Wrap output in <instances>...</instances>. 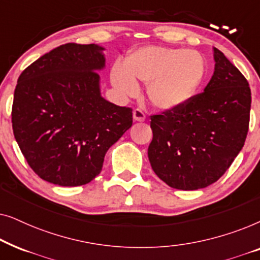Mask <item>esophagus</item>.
<instances>
[{
  "instance_id": "obj_1",
  "label": "esophagus",
  "mask_w": 260,
  "mask_h": 260,
  "mask_svg": "<svg viewBox=\"0 0 260 260\" xmlns=\"http://www.w3.org/2000/svg\"><path fill=\"white\" fill-rule=\"evenodd\" d=\"M134 119L137 120V122H143V120L145 119V113L143 112V110L135 109L134 110Z\"/></svg>"
}]
</instances>
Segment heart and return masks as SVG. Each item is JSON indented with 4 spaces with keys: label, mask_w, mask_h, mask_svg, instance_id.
Instances as JSON below:
<instances>
[{
    "label": "heart",
    "mask_w": 260,
    "mask_h": 260,
    "mask_svg": "<svg viewBox=\"0 0 260 260\" xmlns=\"http://www.w3.org/2000/svg\"><path fill=\"white\" fill-rule=\"evenodd\" d=\"M206 63L200 53L166 47L141 48L133 53L126 67L116 63L111 79L124 94L137 93V80L149 84L148 94L161 110H176L195 94L204 80Z\"/></svg>",
    "instance_id": "b5f03b06"
}]
</instances>
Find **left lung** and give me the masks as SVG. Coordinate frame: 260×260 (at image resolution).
Masks as SVG:
<instances>
[{
	"mask_svg": "<svg viewBox=\"0 0 260 260\" xmlns=\"http://www.w3.org/2000/svg\"><path fill=\"white\" fill-rule=\"evenodd\" d=\"M215 69L205 91L176 110L150 116L148 157L169 187L200 189L230 168L248 133L251 90L239 70L214 47Z\"/></svg>",
	"mask_w": 260,
	"mask_h": 260,
	"instance_id": "8db88e82",
	"label": "left lung"
}]
</instances>
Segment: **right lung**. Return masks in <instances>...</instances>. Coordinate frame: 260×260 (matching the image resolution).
<instances>
[{"instance_id": "1", "label": "right lung", "mask_w": 260, "mask_h": 260, "mask_svg": "<svg viewBox=\"0 0 260 260\" xmlns=\"http://www.w3.org/2000/svg\"><path fill=\"white\" fill-rule=\"evenodd\" d=\"M103 47L65 44L30 63L17 79L12 108L15 140L47 182L83 186L102 172L106 151L133 125V109L105 101L98 70Z\"/></svg>"}]
</instances>
